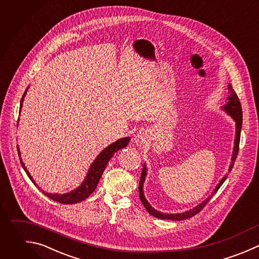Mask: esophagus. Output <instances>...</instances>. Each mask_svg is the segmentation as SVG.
Segmentation results:
<instances>
[{"instance_id": "1", "label": "esophagus", "mask_w": 259, "mask_h": 259, "mask_svg": "<svg viewBox=\"0 0 259 259\" xmlns=\"http://www.w3.org/2000/svg\"><path fill=\"white\" fill-rule=\"evenodd\" d=\"M135 142L137 143V145H144L147 143V136L145 132H140L137 134L136 138H135Z\"/></svg>"}]
</instances>
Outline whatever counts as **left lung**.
I'll return each instance as SVG.
<instances>
[{"label": "left lung", "instance_id": "8db88e82", "mask_svg": "<svg viewBox=\"0 0 259 259\" xmlns=\"http://www.w3.org/2000/svg\"><path fill=\"white\" fill-rule=\"evenodd\" d=\"M228 89H229V92H230V95L228 97V102L227 104L225 105L224 109L233 117V119L236 121V139H235V147H234V151H233V155H232V164L230 165V169L229 171L232 170L233 166H234V162L236 161V158H237V155H238V152H239V144H240V135H241V128H242V107H241V103H240V100L236 94V92L234 91L233 87L231 84L228 85ZM146 167H144L143 171H142V174H141V179H140V183H139V192H140V198H141V201L143 202L144 206L146 207L147 211L154 215L155 218H158V219H167V220H174V221H180V220H185V219H188V218H191L193 217L194 214L198 213L205 205L206 203L209 201V199L213 196V194L219 190V188L221 187V185L224 183V181L227 179L228 175H225L220 183L217 185L214 191L211 193V195L209 197H207L205 200H203L201 203H199L197 206H195L194 208L188 210V211H185V212H182V213H164V212H160L158 210H156L155 208H153L151 206V204L147 201L145 195H144V192H143V184H144V181H145V176H146Z\"/></svg>", "mask_w": 259, "mask_h": 259}]
</instances>
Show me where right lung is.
<instances>
[{"label": "right lung", "mask_w": 259, "mask_h": 259, "mask_svg": "<svg viewBox=\"0 0 259 259\" xmlns=\"http://www.w3.org/2000/svg\"><path fill=\"white\" fill-rule=\"evenodd\" d=\"M26 94V91L24 92L22 99H21V103H20V109L22 107V102H23V98ZM130 142V138H124V139H120L117 142L111 144L110 146H108L106 149H104L99 155L98 157L95 159V161L93 162V164L90 167V170L88 172V175L85 179V181L82 183L81 186H79L77 189H74L73 191L66 193V194H50V193H46V195H48L51 199L58 201L60 203H64V204H71V203H77L79 201L84 200L85 198H87L96 188L101 175L103 173V171L106 168V165L108 163V161L111 159V157L119 150H121L122 148L126 147V145ZM18 155L20 157V153H19V149H18ZM20 163L23 167V169L25 170L26 174L28 175V177L31 179V181L35 184V182L33 181L32 177L30 176L29 172L27 171V169L24 166V163L22 162V159L20 158ZM45 193V192H44Z\"/></svg>", "instance_id": "1"}]
</instances>
